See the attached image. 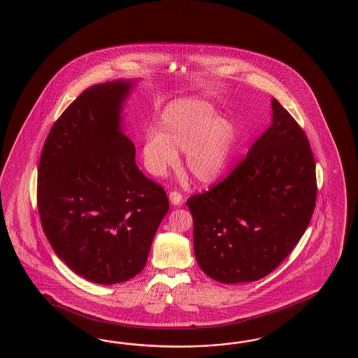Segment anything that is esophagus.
Returning <instances> with one entry per match:
<instances>
[{"instance_id":"34e87169","label":"esophagus","mask_w":358,"mask_h":358,"mask_svg":"<svg viewBox=\"0 0 358 358\" xmlns=\"http://www.w3.org/2000/svg\"><path fill=\"white\" fill-rule=\"evenodd\" d=\"M182 195L181 193H178V192H171L169 193V201H171V203L174 204V206H178V204L182 203Z\"/></svg>"}]
</instances>
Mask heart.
<instances>
[{
	"label": "heart",
	"mask_w": 358,
	"mask_h": 358,
	"mask_svg": "<svg viewBox=\"0 0 358 358\" xmlns=\"http://www.w3.org/2000/svg\"><path fill=\"white\" fill-rule=\"evenodd\" d=\"M233 143L231 121L217 117L204 101L185 100L166 108L160 131L145 134L143 163L150 173L162 177L178 163L177 151H185L186 169L196 181L211 184L228 164Z\"/></svg>",
	"instance_id": "obj_1"
}]
</instances>
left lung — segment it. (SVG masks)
Listing matches in <instances>:
<instances>
[{
    "instance_id": "obj_1",
    "label": "left lung",
    "mask_w": 358,
    "mask_h": 358,
    "mask_svg": "<svg viewBox=\"0 0 358 358\" xmlns=\"http://www.w3.org/2000/svg\"><path fill=\"white\" fill-rule=\"evenodd\" d=\"M315 199L308 136L272 99V124L246 156L222 182L186 201L199 267L224 284L264 278L300 241Z\"/></svg>"
}]
</instances>
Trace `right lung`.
I'll list each match as a JSON object with an SVG mask.
<instances>
[{
  "instance_id": "right-lung-1",
  "label": "right lung",
  "mask_w": 358,
  "mask_h": 358,
  "mask_svg": "<svg viewBox=\"0 0 358 358\" xmlns=\"http://www.w3.org/2000/svg\"><path fill=\"white\" fill-rule=\"evenodd\" d=\"M133 86L113 80L85 90L53 124L40 156L43 231L70 270L104 285L145 268L169 210L163 186L139 171L121 129Z\"/></svg>"
}]
</instances>
